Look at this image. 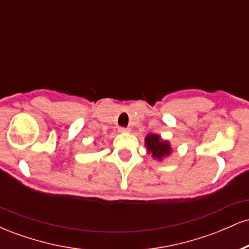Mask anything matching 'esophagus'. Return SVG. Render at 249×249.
Wrapping results in <instances>:
<instances>
[{"mask_svg":"<svg viewBox=\"0 0 249 249\" xmlns=\"http://www.w3.org/2000/svg\"><path fill=\"white\" fill-rule=\"evenodd\" d=\"M118 131H119V132H122V133L130 132V128H128V127H119Z\"/></svg>","mask_w":249,"mask_h":249,"instance_id":"1","label":"esophagus"}]
</instances>
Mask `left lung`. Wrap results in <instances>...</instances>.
<instances>
[{
	"label": "left lung",
	"instance_id": "left-lung-1",
	"mask_svg": "<svg viewBox=\"0 0 249 249\" xmlns=\"http://www.w3.org/2000/svg\"><path fill=\"white\" fill-rule=\"evenodd\" d=\"M145 145L147 146L148 152L152 153V157L156 159H161L171 152V146L168 142L161 141L160 137L157 134H148L145 138Z\"/></svg>",
	"mask_w": 249,
	"mask_h": 249
}]
</instances>
